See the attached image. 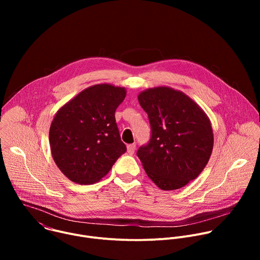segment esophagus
Instances as JSON below:
<instances>
[{
    "label": "esophagus",
    "instance_id": "esophagus-1",
    "mask_svg": "<svg viewBox=\"0 0 260 260\" xmlns=\"http://www.w3.org/2000/svg\"><path fill=\"white\" fill-rule=\"evenodd\" d=\"M126 148H127V152L129 154H134V152L136 150V145L135 144H129V145H127Z\"/></svg>",
    "mask_w": 260,
    "mask_h": 260
}]
</instances>
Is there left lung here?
<instances>
[{
    "label": "left lung",
    "mask_w": 260,
    "mask_h": 260,
    "mask_svg": "<svg viewBox=\"0 0 260 260\" xmlns=\"http://www.w3.org/2000/svg\"><path fill=\"white\" fill-rule=\"evenodd\" d=\"M138 100L149 117L151 139L137 155L157 187L179 189L194 180L210 159L211 121L192 99L169 86L148 88Z\"/></svg>",
    "instance_id": "1"
}]
</instances>
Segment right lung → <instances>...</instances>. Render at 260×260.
I'll list each match as a JSON object with an SVG mask.
<instances>
[{
  "label": "right lung",
  "mask_w": 260,
  "mask_h": 260,
  "mask_svg": "<svg viewBox=\"0 0 260 260\" xmlns=\"http://www.w3.org/2000/svg\"><path fill=\"white\" fill-rule=\"evenodd\" d=\"M126 95L109 83L89 86L61 106L49 129L54 162L72 182L96 183L126 151L115 111Z\"/></svg>",
  "instance_id": "right-lung-1"
}]
</instances>
